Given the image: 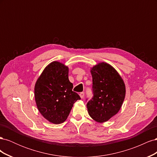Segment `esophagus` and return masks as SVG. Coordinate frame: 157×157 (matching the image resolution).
<instances>
[{
	"label": "esophagus",
	"instance_id": "esophagus-1",
	"mask_svg": "<svg viewBox=\"0 0 157 157\" xmlns=\"http://www.w3.org/2000/svg\"><path fill=\"white\" fill-rule=\"evenodd\" d=\"M79 95H80V98H83L84 97V92H80Z\"/></svg>",
	"mask_w": 157,
	"mask_h": 157
}]
</instances>
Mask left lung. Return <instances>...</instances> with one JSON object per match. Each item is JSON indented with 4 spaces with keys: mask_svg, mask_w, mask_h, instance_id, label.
<instances>
[{
    "mask_svg": "<svg viewBox=\"0 0 157 157\" xmlns=\"http://www.w3.org/2000/svg\"><path fill=\"white\" fill-rule=\"evenodd\" d=\"M92 94L86 106L90 116L99 122H106L120 110L126 89L124 81L111 65L100 63L91 69Z\"/></svg>",
    "mask_w": 157,
    "mask_h": 157,
    "instance_id": "8db88e82",
    "label": "left lung"
}]
</instances>
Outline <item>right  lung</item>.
Wrapping results in <instances>:
<instances>
[{"instance_id":"1","label":"right lung","mask_w":157,"mask_h":157,"mask_svg":"<svg viewBox=\"0 0 157 157\" xmlns=\"http://www.w3.org/2000/svg\"><path fill=\"white\" fill-rule=\"evenodd\" d=\"M69 69L53 61L44 69L35 86V98L39 111L46 120L56 124L67 119L73 104L80 98L73 92L68 78Z\"/></svg>"}]
</instances>
